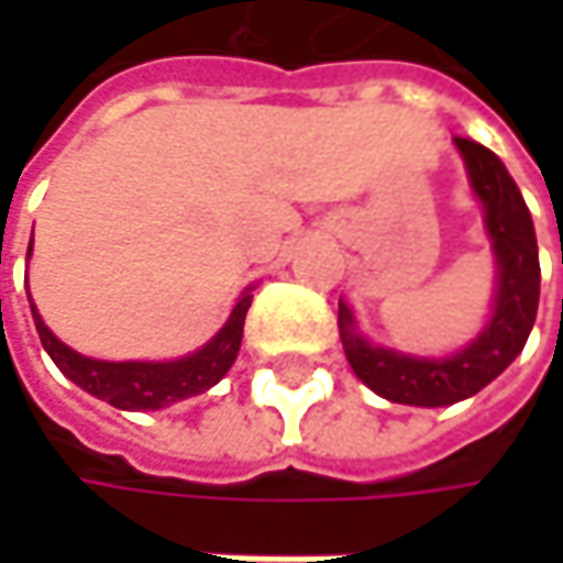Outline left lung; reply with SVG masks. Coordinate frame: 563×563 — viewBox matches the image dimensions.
I'll list each match as a JSON object with an SVG mask.
<instances>
[{
	"instance_id": "left-lung-1",
	"label": "left lung",
	"mask_w": 563,
	"mask_h": 563,
	"mask_svg": "<svg viewBox=\"0 0 563 563\" xmlns=\"http://www.w3.org/2000/svg\"><path fill=\"white\" fill-rule=\"evenodd\" d=\"M454 143L464 156L470 187L486 209V231L498 263V294L486 329L454 357H410L360 338L347 303H338V329L351 369L376 395L410 407H448L486 388L523 351L539 310V247L520 187L483 143L470 137H454Z\"/></svg>"
}]
</instances>
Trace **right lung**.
I'll list each match as a JSON object with an SVG mask.
<instances>
[{"instance_id":"add662e5","label":"right lung","mask_w":563,"mask_h":563,"mask_svg":"<svg viewBox=\"0 0 563 563\" xmlns=\"http://www.w3.org/2000/svg\"><path fill=\"white\" fill-rule=\"evenodd\" d=\"M27 256H31V250H27ZM250 300H253V294L247 288L241 294V300L234 303L225 325L219 329V335L203 344L200 351H194L181 360H168V363H137V360L134 363H109V360L84 357V354L71 351L68 344H62L43 325L33 303L31 313L46 354L75 385L90 391L93 398L109 400L119 410H159V407H168L175 400L203 395L206 388H212L231 369V363L241 351Z\"/></svg>"}]
</instances>
